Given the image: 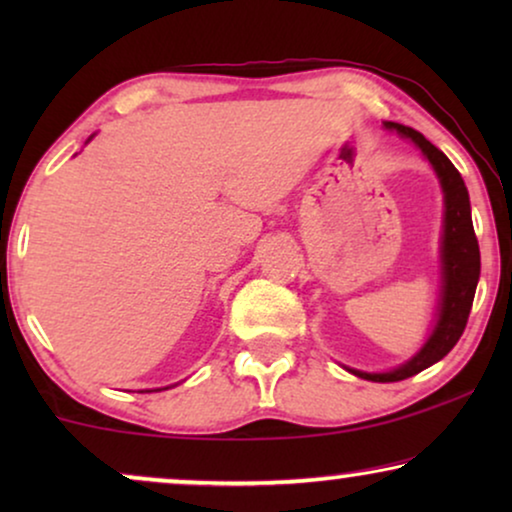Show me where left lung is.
<instances>
[{"instance_id":"obj_1","label":"left lung","mask_w":512,"mask_h":512,"mask_svg":"<svg viewBox=\"0 0 512 512\" xmlns=\"http://www.w3.org/2000/svg\"><path fill=\"white\" fill-rule=\"evenodd\" d=\"M389 130L401 132L403 137H410L429 163L436 170L440 184L445 193V233H443V303H440L438 326L429 342L422 347V352L405 363V366L391 370V373H359L354 375L373 382H398L405 377L422 373L424 368L450 354V349L457 345L461 333L468 324V314L473 307L475 286L480 277V247L475 237L471 221V202L464 179L457 172V167L450 163V158L443 151L436 149L422 132L408 128L401 123H384Z\"/></svg>"}]
</instances>
